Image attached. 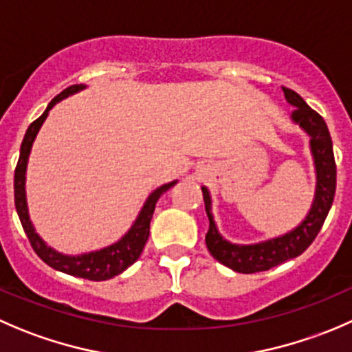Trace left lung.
Segmentation results:
<instances>
[{
    "label": "left lung",
    "mask_w": 352,
    "mask_h": 352,
    "mask_svg": "<svg viewBox=\"0 0 352 352\" xmlns=\"http://www.w3.org/2000/svg\"><path fill=\"white\" fill-rule=\"evenodd\" d=\"M284 94L285 100L294 107L292 120L299 124V127L305 129L311 138L309 144H311V153L316 166L315 201H313L311 211L305 218V221L289 234L277 239H270L267 242H259V244L237 245L230 244L218 234L213 214H211L210 192H208L206 187H203L204 208H206V214L210 218V228H208L206 234L208 251L221 265L232 268L234 272H239V274H256V272L270 270V268L277 267L287 259L302 254L318 235L333 203V196H336V158H333L332 139H330V132L327 129L325 120L322 118V115L309 108L298 93L284 87Z\"/></svg>",
    "instance_id": "left-lung-1"
}]
</instances>
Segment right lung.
<instances>
[{
  "instance_id": "right-lung-1",
  "label": "right lung",
  "mask_w": 352,
  "mask_h": 352,
  "mask_svg": "<svg viewBox=\"0 0 352 352\" xmlns=\"http://www.w3.org/2000/svg\"><path fill=\"white\" fill-rule=\"evenodd\" d=\"M84 89V85H70L65 91H61L56 98L51 100V103L47 104L46 111L41 115L37 120H34L29 125L25 132V138H23L22 146H20V158L16 163L15 168V208L16 213H19L20 223H22L23 230H25L27 237H29L30 245L36 251V254L43 259L46 265H50L51 268L58 272H63V274L74 275V277L87 278V280H108V278H113L115 275L122 274L124 270H127L132 263L138 261V258L141 256L142 249H144L146 241L149 237V223H151L153 213H155L156 201L160 199L165 190H168L170 187L175 182L165 184V186L158 187L155 192H151V196L148 197L146 204L142 206L141 213H139L138 220L132 225L131 230L124 235L118 242H115L113 245H108V248L101 249V251L87 252V254L80 256H65L56 252L54 249L47 248L43 242V239L36 234L32 223L29 220V211H27V201H25V168H27V160H29L30 148H32V142L36 139L37 132H39L41 125L46 120L47 111L54 107L60 100L67 98L68 94H74L77 91Z\"/></svg>"
}]
</instances>
